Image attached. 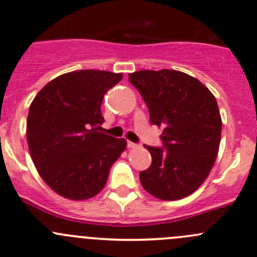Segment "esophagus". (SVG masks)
I'll use <instances>...</instances> for the list:
<instances>
[{
    "mask_svg": "<svg viewBox=\"0 0 257 257\" xmlns=\"http://www.w3.org/2000/svg\"><path fill=\"white\" fill-rule=\"evenodd\" d=\"M138 147V145H136V143H133V142H128V148H137Z\"/></svg>",
    "mask_w": 257,
    "mask_h": 257,
    "instance_id": "obj_1",
    "label": "esophagus"
}]
</instances>
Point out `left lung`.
Returning <instances> with one entry per match:
<instances>
[{
    "label": "left lung",
    "mask_w": 257,
    "mask_h": 257,
    "mask_svg": "<svg viewBox=\"0 0 257 257\" xmlns=\"http://www.w3.org/2000/svg\"><path fill=\"white\" fill-rule=\"evenodd\" d=\"M129 82L140 91L151 123L164 128L165 148L145 146L152 165L140 172L146 191L161 200L193 194L209 175L218 156L222 117L209 88L175 69L137 71Z\"/></svg>",
    "instance_id": "left-lung-1"
}]
</instances>
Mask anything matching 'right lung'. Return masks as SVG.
<instances>
[{"instance_id": "1", "label": "right lung", "mask_w": 257, "mask_h": 257, "mask_svg": "<svg viewBox=\"0 0 257 257\" xmlns=\"http://www.w3.org/2000/svg\"><path fill=\"white\" fill-rule=\"evenodd\" d=\"M121 73L68 72L48 82L30 104L26 140L44 183L69 200H87L104 189L110 167L126 148L124 138L99 132L107 90Z\"/></svg>"}]
</instances>
